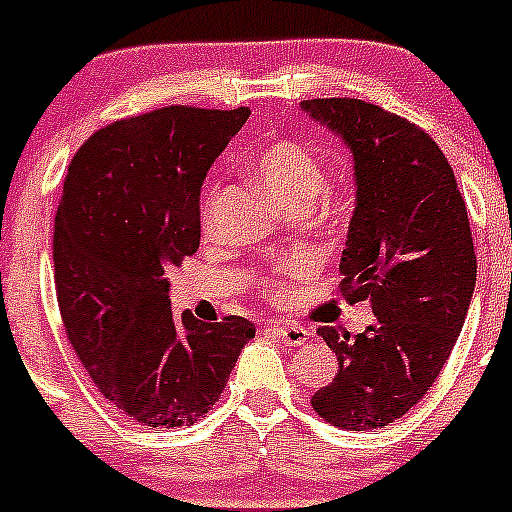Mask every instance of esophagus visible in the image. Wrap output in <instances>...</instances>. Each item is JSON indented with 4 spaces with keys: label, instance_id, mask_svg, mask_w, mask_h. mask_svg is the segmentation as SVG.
Returning <instances> with one entry per match:
<instances>
[{
    "label": "esophagus",
    "instance_id": "obj_1",
    "mask_svg": "<svg viewBox=\"0 0 512 512\" xmlns=\"http://www.w3.org/2000/svg\"><path fill=\"white\" fill-rule=\"evenodd\" d=\"M270 331L288 346H303L310 336L308 328L298 326V323H270Z\"/></svg>",
    "mask_w": 512,
    "mask_h": 512
}]
</instances>
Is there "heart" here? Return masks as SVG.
Segmentation results:
<instances>
[{"instance_id":"obj_1","label":"heart","mask_w":512,"mask_h":512,"mask_svg":"<svg viewBox=\"0 0 512 512\" xmlns=\"http://www.w3.org/2000/svg\"><path fill=\"white\" fill-rule=\"evenodd\" d=\"M252 171L260 184L285 207L310 204L326 186V171H323L321 161L315 159L308 148L293 141H272L262 146L252 156ZM209 209H212V194H207L204 199V219H209ZM280 272L288 278H298V275L310 272V262L295 257V260L285 262Z\"/></svg>"}]
</instances>
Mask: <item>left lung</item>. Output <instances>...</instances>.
<instances>
[{
    "mask_svg": "<svg viewBox=\"0 0 512 512\" xmlns=\"http://www.w3.org/2000/svg\"><path fill=\"white\" fill-rule=\"evenodd\" d=\"M300 108L351 148L356 209L341 295L369 300L376 315L358 336L318 328L338 374L310 404L341 429L386 427L427 394L465 326L477 278L465 199L437 143L407 118L356 98Z\"/></svg>",
    "mask_w": 512,
    "mask_h": 512,
    "instance_id": "1",
    "label": "left lung"
}]
</instances>
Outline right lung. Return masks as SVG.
Returning a JSON list of instances; mask_svg holds the SVG:
<instances>
[{
	"mask_svg": "<svg viewBox=\"0 0 512 512\" xmlns=\"http://www.w3.org/2000/svg\"><path fill=\"white\" fill-rule=\"evenodd\" d=\"M247 108L171 105L95 131L73 156L52 260L70 346L100 394L146 427L212 409L255 326L174 318L166 270L199 250V194Z\"/></svg>",
	"mask_w": 512,
	"mask_h": 512,
	"instance_id": "1",
	"label": "right lung"
}]
</instances>
